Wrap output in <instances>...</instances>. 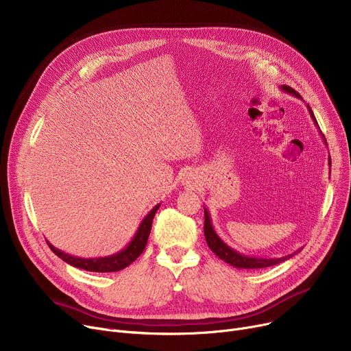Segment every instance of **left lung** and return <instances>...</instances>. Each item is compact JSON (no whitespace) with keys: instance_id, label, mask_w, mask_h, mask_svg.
<instances>
[{"instance_id":"left-lung-1","label":"left lung","mask_w":351,"mask_h":351,"mask_svg":"<svg viewBox=\"0 0 351 351\" xmlns=\"http://www.w3.org/2000/svg\"><path fill=\"white\" fill-rule=\"evenodd\" d=\"M282 91L285 93H289L291 96H295L298 99L302 100L300 95L298 91H295L292 87L289 86H281ZM308 110H309V114L312 117V120L315 123V125L319 128L317 125V121L315 119V114L312 111V108L308 106ZM320 131V128H319ZM320 135L323 136L322 131H320ZM324 143H326V138L323 136ZM329 165H330V156H329ZM204 237H206V243L208 245V248L212 250L220 260H223L224 263L236 267V268H244V269H255V268H267V267H272V265H276L279 263H284L287 260H289L291 256H293V254H296L298 251H295L293 254H289V255H285V256H281V258H261V256H248V255H244V254H240L239 251L232 250L231 247H228L219 236L217 232L215 231L213 228V224H212V219H210V215L207 212V208L204 207Z\"/></svg>"}]
</instances>
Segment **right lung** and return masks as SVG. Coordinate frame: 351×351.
Wrapping results in <instances>:
<instances>
[{
	"label": "right lung",
	"instance_id": "obj_1",
	"mask_svg": "<svg viewBox=\"0 0 351 351\" xmlns=\"http://www.w3.org/2000/svg\"><path fill=\"white\" fill-rule=\"evenodd\" d=\"M159 206H160V203L156 204L151 210V212L144 217V220L141 221V224H139L135 236L132 237L130 244L117 254H112L108 256H100V258H80V256L70 255V254H66V252L55 248L49 241H48V244H49L51 250L59 256V258H62L64 263L70 264L72 267L91 271V272L121 271V269L127 268L130 264H132L145 250L149 232H151V227H152V220H154V216L156 213V210L159 208Z\"/></svg>",
	"mask_w": 351,
	"mask_h": 351
}]
</instances>
